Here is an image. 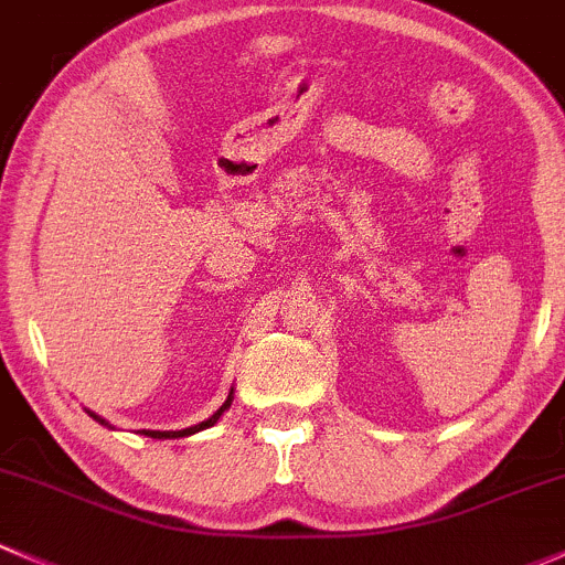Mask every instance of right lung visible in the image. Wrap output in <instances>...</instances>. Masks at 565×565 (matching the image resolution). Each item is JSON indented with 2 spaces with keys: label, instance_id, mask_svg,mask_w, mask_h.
<instances>
[{
  "label": "right lung",
  "instance_id": "right-lung-1",
  "mask_svg": "<svg viewBox=\"0 0 565 565\" xmlns=\"http://www.w3.org/2000/svg\"><path fill=\"white\" fill-rule=\"evenodd\" d=\"M225 408H231V397L225 399L223 403V408H220L217 413H214L212 418H206V422H201V424H195V427H188V429H177V433H160V429H143V435H149V438H184V435H193V433H201V429H206V427H212L214 422H217L220 416H223V411ZM97 418V416H95ZM97 422H103V418H97ZM106 424V422H103Z\"/></svg>",
  "mask_w": 565,
  "mask_h": 565
}]
</instances>
